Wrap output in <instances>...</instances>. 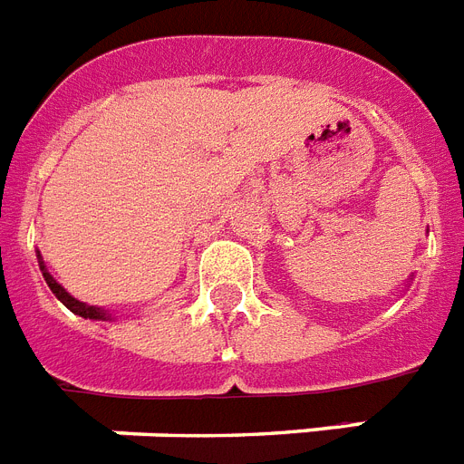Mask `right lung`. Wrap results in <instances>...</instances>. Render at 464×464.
Listing matches in <instances>:
<instances>
[{
	"label": "right lung",
	"instance_id": "obj_1",
	"mask_svg": "<svg viewBox=\"0 0 464 464\" xmlns=\"http://www.w3.org/2000/svg\"><path fill=\"white\" fill-rule=\"evenodd\" d=\"M38 263H40V270H43V277H44V283H47V287H50L52 295L57 296L59 302L64 304L66 309L73 311L76 316L92 318V321H110V318H112V316H110V314H107L105 309H100V306H91V304H85V302H79V299H73V296L69 295V292H66L64 287H62V285H59L57 280H54V277L50 276V273H47V268H44V261H43V256H40V251H38Z\"/></svg>",
	"mask_w": 464,
	"mask_h": 464
}]
</instances>
